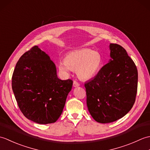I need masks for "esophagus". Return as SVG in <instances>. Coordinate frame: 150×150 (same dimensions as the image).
I'll return each mask as SVG.
<instances>
[{
  "mask_svg": "<svg viewBox=\"0 0 150 150\" xmlns=\"http://www.w3.org/2000/svg\"><path fill=\"white\" fill-rule=\"evenodd\" d=\"M73 86H74V87H79V86H80V84H79V82H77L76 81H73Z\"/></svg>",
  "mask_w": 150,
  "mask_h": 150,
  "instance_id": "obj_1",
  "label": "esophagus"
}]
</instances>
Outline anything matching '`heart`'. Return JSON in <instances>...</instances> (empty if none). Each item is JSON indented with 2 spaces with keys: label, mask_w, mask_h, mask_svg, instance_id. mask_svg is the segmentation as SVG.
<instances>
[{
  "label": "heart",
  "mask_w": 150,
  "mask_h": 150,
  "mask_svg": "<svg viewBox=\"0 0 150 150\" xmlns=\"http://www.w3.org/2000/svg\"><path fill=\"white\" fill-rule=\"evenodd\" d=\"M103 64V57L98 51L88 48L75 50L67 54L64 61L59 64V68L63 72L70 69H76L78 77L82 80H88L95 77Z\"/></svg>",
  "instance_id": "b5f03b06"
}]
</instances>
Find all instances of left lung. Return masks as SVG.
I'll use <instances>...</instances> for the list:
<instances>
[{
	"mask_svg": "<svg viewBox=\"0 0 150 150\" xmlns=\"http://www.w3.org/2000/svg\"><path fill=\"white\" fill-rule=\"evenodd\" d=\"M110 62L86 82V103L92 117L106 124L123 117L135 103L138 71L125 49L110 44Z\"/></svg>",
	"mask_w": 150,
	"mask_h": 150,
	"instance_id": "obj_1",
	"label": "left lung"
}]
</instances>
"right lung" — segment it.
Instances as JSON below:
<instances>
[{
    "instance_id": "obj_1",
    "label": "right lung",
    "mask_w": 150,
    "mask_h": 150,
    "mask_svg": "<svg viewBox=\"0 0 150 150\" xmlns=\"http://www.w3.org/2000/svg\"><path fill=\"white\" fill-rule=\"evenodd\" d=\"M72 85L71 79L58 78L55 64L37 46L21 57L12 76V90L21 112L40 124L58 120Z\"/></svg>"
}]
</instances>
